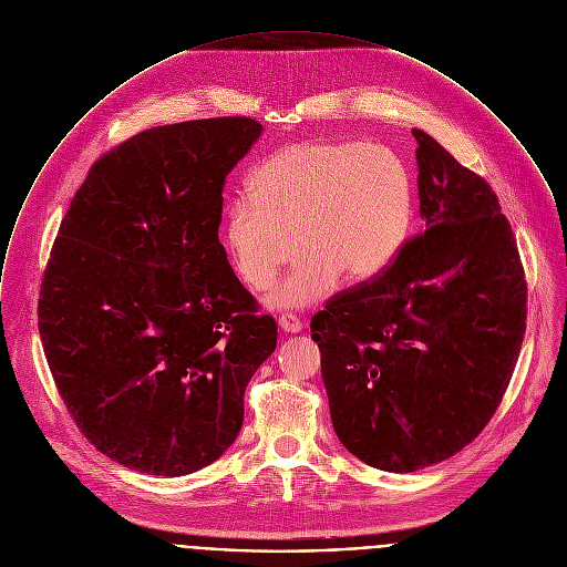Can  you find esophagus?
Returning a JSON list of instances; mask_svg holds the SVG:
<instances>
[{
  "label": "esophagus",
  "instance_id": "34e87169",
  "mask_svg": "<svg viewBox=\"0 0 567 567\" xmlns=\"http://www.w3.org/2000/svg\"><path fill=\"white\" fill-rule=\"evenodd\" d=\"M279 328L284 330V332H290V334H297V332H301V328H303V323H301V319L299 317H295V315H281L279 317Z\"/></svg>",
  "mask_w": 567,
  "mask_h": 567
}]
</instances>
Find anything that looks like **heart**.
<instances>
[{"mask_svg": "<svg viewBox=\"0 0 567 567\" xmlns=\"http://www.w3.org/2000/svg\"><path fill=\"white\" fill-rule=\"evenodd\" d=\"M411 206L409 174L389 150L306 141L255 169L250 195L228 206L224 241L252 290L270 288L299 248L270 301L303 308L326 299L339 277L365 284L382 275L406 239Z\"/></svg>", "mask_w": 567, "mask_h": 567, "instance_id": "obj_1", "label": "heart"}]
</instances>
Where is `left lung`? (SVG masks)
I'll return each mask as SVG.
<instances>
[{
	"label": "left lung",
	"instance_id": "obj_1",
	"mask_svg": "<svg viewBox=\"0 0 567 567\" xmlns=\"http://www.w3.org/2000/svg\"><path fill=\"white\" fill-rule=\"evenodd\" d=\"M413 136L426 228L310 323L339 440L389 473L433 466L484 431L515 372L528 310L495 190L429 134Z\"/></svg>",
	"mask_w": 567,
	"mask_h": 567
}]
</instances>
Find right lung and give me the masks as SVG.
I'll return each mask as SVG.
<instances>
[{
	"label": "right lung",
	"instance_id": "add662e5",
	"mask_svg": "<svg viewBox=\"0 0 567 567\" xmlns=\"http://www.w3.org/2000/svg\"><path fill=\"white\" fill-rule=\"evenodd\" d=\"M248 116L145 130L103 154L61 219L39 334L79 431L110 460L181 477L215 462L277 323L235 277L217 230Z\"/></svg>",
	"mask_w": 567,
	"mask_h": 567
}]
</instances>
